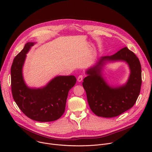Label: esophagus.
<instances>
[{
	"mask_svg": "<svg viewBox=\"0 0 152 152\" xmlns=\"http://www.w3.org/2000/svg\"><path fill=\"white\" fill-rule=\"evenodd\" d=\"M83 76L82 75H79V76H78V77H77V81L78 82H81L82 80H83Z\"/></svg>",
	"mask_w": 152,
	"mask_h": 152,
	"instance_id": "obj_1",
	"label": "esophagus"
}]
</instances>
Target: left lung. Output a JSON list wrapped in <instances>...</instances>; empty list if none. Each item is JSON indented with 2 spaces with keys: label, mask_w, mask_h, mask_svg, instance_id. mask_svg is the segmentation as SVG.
<instances>
[{
  "label": "left lung",
  "mask_w": 152,
  "mask_h": 152,
  "mask_svg": "<svg viewBox=\"0 0 152 152\" xmlns=\"http://www.w3.org/2000/svg\"><path fill=\"white\" fill-rule=\"evenodd\" d=\"M106 60H124L129 65L131 75L125 85L111 88L101 74ZM88 76L82 85L86 91L91 111L97 116L105 118L117 117L131 109L135 104L141 90V66L135 53L125 47L110 56L100 58L97 64L86 71Z\"/></svg>",
  "instance_id": "left-lung-1"
}]
</instances>
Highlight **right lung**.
<instances>
[{
	"label": "right lung",
	"instance_id": "obj_1",
	"mask_svg": "<svg viewBox=\"0 0 152 152\" xmlns=\"http://www.w3.org/2000/svg\"><path fill=\"white\" fill-rule=\"evenodd\" d=\"M34 42H27L14 59L11 69V91L13 99L25 115L40 122L53 121L64 114L69 91L76 82L74 76H59L45 87L30 88L25 84L22 67L26 54Z\"/></svg>",
	"mask_w": 152,
	"mask_h": 152
}]
</instances>
